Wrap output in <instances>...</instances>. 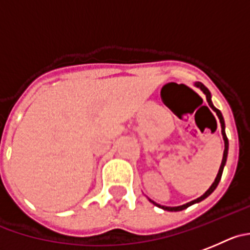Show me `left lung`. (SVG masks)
I'll return each mask as SVG.
<instances>
[{"instance_id":"8db88e82","label":"left lung","mask_w":250,"mask_h":250,"mask_svg":"<svg viewBox=\"0 0 250 250\" xmlns=\"http://www.w3.org/2000/svg\"><path fill=\"white\" fill-rule=\"evenodd\" d=\"M193 85H195L196 87H199L200 90H201L202 92H204L205 95H206V100H207V102H208L209 107H211V108L213 109L214 112H216L217 117H218V120H220V123H221V128H222V130H221V132H222L223 141H225V150H223V158H222V163H221L220 170H218V174H217V176H216V179H214L213 184H212V185L209 186V188H208V190L206 191V192L204 193V195H202V196H200L199 199H196V200H193V201H191V202H188V204H185V205H181V206H176V207L163 206V205H159V204H157V202H154L153 200H150V199H149V201H150L151 204H154V205H155V206L160 207V208L165 209V211H174V212H176V211H181V209H185V208H188V207H190L191 205H193V204H199V202H201L202 200H205V199H206V197H208V196L211 195V193L213 192L214 190H216L217 185H218V183H220V180H221V176H222V172H223V167H225V165H226V162H227V155H228V139H227V136H226V132H225V128H226V125H225V120H223V116H222V113H221V111H220V109H217L216 107L213 106V104H212V100H211V92H209V91H208V88H207L206 86L204 85V83H193Z\"/></svg>"}]
</instances>
